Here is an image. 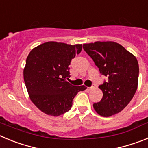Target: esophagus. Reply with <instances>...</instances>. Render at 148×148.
<instances>
[{
  "label": "esophagus",
  "instance_id": "1",
  "mask_svg": "<svg viewBox=\"0 0 148 148\" xmlns=\"http://www.w3.org/2000/svg\"><path fill=\"white\" fill-rule=\"evenodd\" d=\"M95 85H94V84H93V85H92L91 87H88V88H87V90H89V91H90V90H93V89L95 88Z\"/></svg>",
  "mask_w": 148,
  "mask_h": 148
}]
</instances>
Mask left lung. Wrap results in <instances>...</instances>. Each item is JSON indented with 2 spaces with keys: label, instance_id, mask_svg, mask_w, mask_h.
Listing matches in <instances>:
<instances>
[{
  "label": "left lung",
  "instance_id": "obj_1",
  "mask_svg": "<svg viewBox=\"0 0 148 148\" xmlns=\"http://www.w3.org/2000/svg\"><path fill=\"white\" fill-rule=\"evenodd\" d=\"M83 48L99 67L100 73L108 78L99 88L101 100L93 104L99 115L109 117L119 113L130 103L138 87V61L124 47L113 41L84 44Z\"/></svg>",
  "mask_w": 148,
  "mask_h": 148
}]
</instances>
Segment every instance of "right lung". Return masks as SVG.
<instances>
[{
  "instance_id": "right-lung-1",
  "label": "right lung",
  "mask_w": 148,
  "mask_h": 148,
  "mask_svg": "<svg viewBox=\"0 0 148 148\" xmlns=\"http://www.w3.org/2000/svg\"><path fill=\"white\" fill-rule=\"evenodd\" d=\"M82 44L49 41L33 48L23 69V79L30 100L41 112L58 116L71 109L73 100L87 87L74 86L70 78V61L79 54Z\"/></svg>"
}]
</instances>
